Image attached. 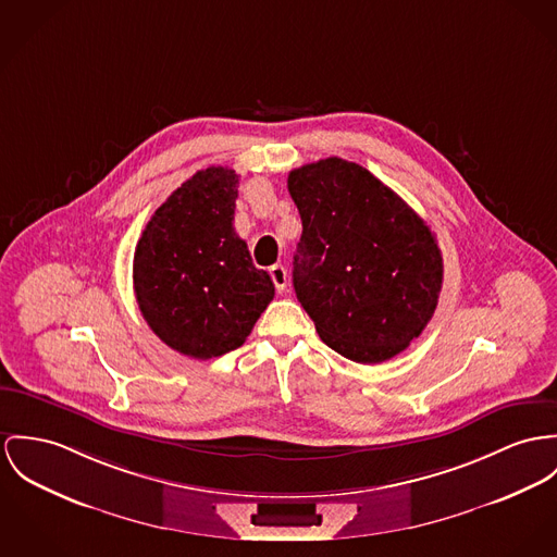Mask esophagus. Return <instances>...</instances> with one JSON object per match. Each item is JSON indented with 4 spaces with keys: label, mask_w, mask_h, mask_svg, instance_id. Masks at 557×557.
I'll list each match as a JSON object with an SVG mask.
<instances>
[{
    "label": "esophagus",
    "mask_w": 557,
    "mask_h": 557,
    "mask_svg": "<svg viewBox=\"0 0 557 557\" xmlns=\"http://www.w3.org/2000/svg\"><path fill=\"white\" fill-rule=\"evenodd\" d=\"M269 273H271V280H273L275 288L277 290H286V286H288V271L282 264H273L269 269Z\"/></svg>",
    "instance_id": "1"
}]
</instances>
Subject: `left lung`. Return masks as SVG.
Segmentation results:
<instances>
[{"label":"left lung","mask_w":557,"mask_h":557,"mask_svg":"<svg viewBox=\"0 0 557 557\" xmlns=\"http://www.w3.org/2000/svg\"><path fill=\"white\" fill-rule=\"evenodd\" d=\"M302 235L293 284L320 339L377 364L422 335L443 286L429 224L382 180L339 157L288 173Z\"/></svg>","instance_id":"left-lung-1"}]
</instances>
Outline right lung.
Listing matches in <instances>:
<instances>
[{"instance_id":"right-lung-1","label":"right lung","mask_w":557,"mask_h":557,"mask_svg":"<svg viewBox=\"0 0 557 557\" xmlns=\"http://www.w3.org/2000/svg\"><path fill=\"white\" fill-rule=\"evenodd\" d=\"M239 175L195 173L146 224L133 257V288L152 333L208 360L248 339L275 286L235 233Z\"/></svg>"}]
</instances>
